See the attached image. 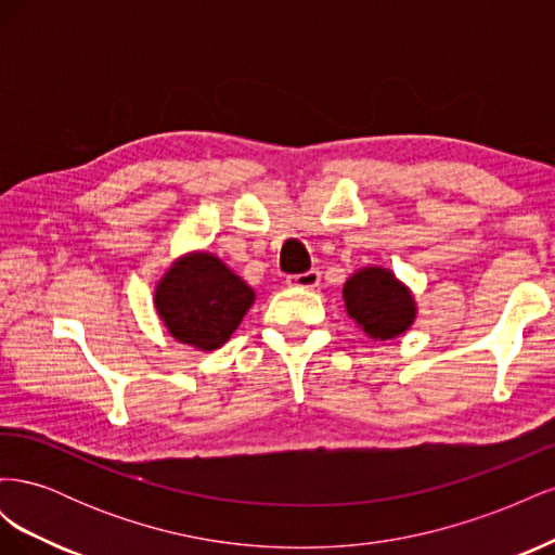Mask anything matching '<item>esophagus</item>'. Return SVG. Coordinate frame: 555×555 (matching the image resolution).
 <instances>
[{"label":"esophagus","instance_id":"34e87169","mask_svg":"<svg viewBox=\"0 0 555 555\" xmlns=\"http://www.w3.org/2000/svg\"><path fill=\"white\" fill-rule=\"evenodd\" d=\"M319 280H322V273H319L317 268H312V271L289 275L287 284H289V287H298V289H314L317 284H319Z\"/></svg>","mask_w":555,"mask_h":555}]
</instances>
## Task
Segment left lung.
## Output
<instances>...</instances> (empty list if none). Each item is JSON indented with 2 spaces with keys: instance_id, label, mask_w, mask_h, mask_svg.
I'll return each mask as SVG.
<instances>
[{
  "instance_id": "8db88e82",
  "label": "left lung",
  "mask_w": 555,
  "mask_h": 555,
  "mask_svg": "<svg viewBox=\"0 0 555 555\" xmlns=\"http://www.w3.org/2000/svg\"><path fill=\"white\" fill-rule=\"evenodd\" d=\"M343 298L347 314L373 340L398 338L412 326L416 317L412 292L389 268H361L345 282Z\"/></svg>"
}]
</instances>
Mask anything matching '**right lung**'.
<instances>
[{"instance_id":"1","label":"right lung","mask_w":555,"mask_h":555,"mask_svg":"<svg viewBox=\"0 0 555 555\" xmlns=\"http://www.w3.org/2000/svg\"><path fill=\"white\" fill-rule=\"evenodd\" d=\"M255 304V292L210 251L171 263L155 289V308L178 343L201 351L222 347Z\"/></svg>"}]
</instances>
